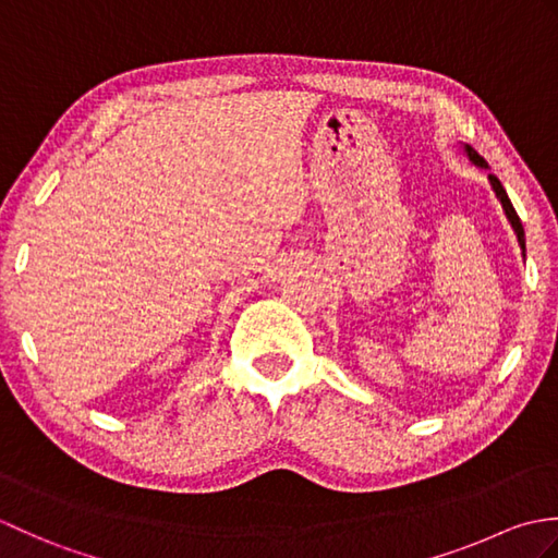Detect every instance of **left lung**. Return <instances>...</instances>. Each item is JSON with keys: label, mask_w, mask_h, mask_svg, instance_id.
<instances>
[{"label": "left lung", "mask_w": 558, "mask_h": 558, "mask_svg": "<svg viewBox=\"0 0 558 558\" xmlns=\"http://www.w3.org/2000/svg\"><path fill=\"white\" fill-rule=\"evenodd\" d=\"M465 150H468V156H470L472 162L480 165V168H487V160H484L475 148L465 146ZM489 182H492V189L496 192V196H499V201H501V206H504V210H506V218L511 220V225H513V230H515V234H518V244H520V248H523V256H525V230H523V222H520L518 213H515V208H513V204H511V198H508L506 189L501 186V182L496 180L494 174H489Z\"/></svg>", "instance_id": "1"}]
</instances>
